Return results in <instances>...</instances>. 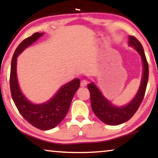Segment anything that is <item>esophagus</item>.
<instances>
[{"label": "esophagus", "mask_w": 158, "mask_h": 158, "mask_svg": "<svg viewBox=\"0 0 158 158\" xmlns=\"http://www.w3.org/2000/svg\"><path fill=\"white\" fill-rule=\"evenodd\" d=\"M88 84V81L86 80H82L81 82V87H85Z\"/></svg>", "instance_id": "esophagus-1"}]
</instances>
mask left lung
Instances as JSON below:
<instances>
[{
	"mask_svg": "<svg viewBox=\"0 0 158 158\" xmlns=\"http://www.w3.org/2000/svg\"><path fill=\"white\" fill-rule=\"evenodd\" d=\"M129 44L135 47L141 56L143 62L141 84L137 94L130 103L123 106H115L103 96L94 83H90L88 85L93 111L101 122L109 125H118L130 119L139 109L146 91L149 77V67L144 49L139 41L133 36H129Z\"/></svg>",
	"mask_w": 158,
	"mask_h": 158,
	"instance_id": "obj_1",
	"label": "left lung"
}]
</instances>
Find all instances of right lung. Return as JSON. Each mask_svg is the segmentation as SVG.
Returning a JSON list of instances; mask_svg holds the SVG:
<instances>
[{
    "label": "right lung",
    "mask_w": 158,
    "mask_h": 158,
    "mask_svg": "<svg viewBox=\"0 0 158 158\" xmlns=\"http://www.w3.org/2000/svg\"><path fill=\"white\" fill-rule=\"evenodd\" d=\"M43 33H34L17 47L13 55L10 73V88L14 102L19 111L29 124L41 130L55 128L65 117L74 94L80 87V80H73L62 86L51 100L42 104H34L23 96L19 88L16 75L17 57L35 42Z\"/></svg>",
    "instance_id": "obj_1"
}]
</instances>
